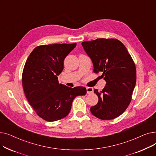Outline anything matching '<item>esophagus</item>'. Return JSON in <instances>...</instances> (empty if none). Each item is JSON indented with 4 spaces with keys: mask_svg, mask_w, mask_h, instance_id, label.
Returning a JSON list of instances; mask_svg holds the SVG:
<instances>
[{
    "mask_svg": "<svg viewBox=\"0 0 156 156\" xmlns=\"http://www.w3.org/2000/svg\"><path fill=\"white\" fill-rule=\"evenodd\" d=\"M87 93L88 94H90L93 93V88L91 87H87Z\"/></svg>",
    "mask_w": 156,
    "mask_h": 156,
    "instance_id": "34e87169",
    "label": "esophagus"
}]
</instances>
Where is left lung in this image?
Wrapping results in <instances>:
<instances>
[{
  "instance_id": "1",
  "label": "left lung",
  "mask_w": 156,
  "mask_h": 156,
  "mask_svg": "<svg viewBox=\"0 0 156 156\" xmlns=\"http://www.w3.org/2000/svg\"><path fill=\"white\" fill-rule=\"evenodd\" d=\"M81 45L93 62L94 72H102L106 81L101 92L94 89L99 101L90 111L102 120L116 118L132 101L136 79L134 61L125 46L115 38H97Z\"/></svg>"
}]
</instances>
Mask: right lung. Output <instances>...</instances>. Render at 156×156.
Returning a JSON list of instances; mask_svg holds the SVG:
<instances>
[{
	"label": "right lung",
	"mask_w": 156,
	"mask_h": 156,
	"mask_svg": "<svg viewBox=\"0 0 156 156\" xmlns=\"http://www.w3.org/2000/svg\"><path fill=\"white\" fill-rule=\"evenodd\" d=\"M76 45L75 43L38 46L24 65L22 75L24 94L37 115L45 121H55L66 116L74 99L87 93L83 87L71 88L58 81L64 60Z\"/></svg>",
	"instance_id": "obj_1"
}]
</instances>
